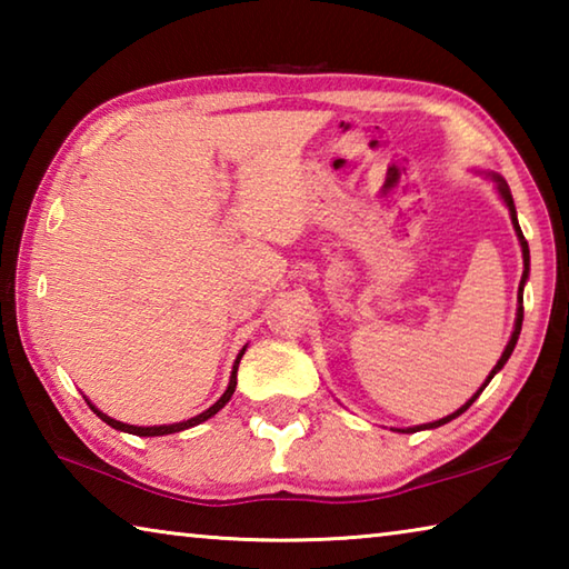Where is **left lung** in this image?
<instances>
[{"mask_svg":"<svg viewBox=\"0 0 569 569\" xmlns=\"http://www.w3.org/2000/svg\"><path fill=\"white\" fill-rule=\"evenodd\" d=\"M495 180H497V188H499V192H502V198H505V203H507V208H509V216H512V223H515V230H517V238H519V246H522V258H525V273H522V281H519V308H517V321H515V331H512V339H509V343H507V349H505V353H502V359L497 361V366L492 369V373H489L487 377V381L481 383V389L475 393V397H471L465 407L461 409H457L455 413H449V417H445V419H439V421H431V423H421V427H413V429H407V431H417V429H437V427H441V423H447V421H451V419H457L459 413H465L471 403L477 401V397L481 391H485V387L489 381H492V377L495 373L502 369V366L507 363V359L509 356H512V351H515V346H517V339H519V331H522V319H525V308H522V291H525V281H527V273H529V248H527V240H525V236H522V228H519V223H517V210H515V200H512V192H509V188H507V182L499 178V176H492ZM403 431V429H401Z\"/></svg>","mask_w":569,"mask_h":569,"instance_id":"left-lung-1","label":"left lung"}]
</instances>
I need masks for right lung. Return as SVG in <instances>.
<instances>
[{
    "mask_svg": "<svg viewBox=\"0 0 569 569\" xmlns=\"http://www.w3.org/2000/svg\"><path fill=\"white\" fill-rule=\"evenodd\" d=\"M246 353V349L238 353V359H236V363H233V373H230V383H228V389H226V393L223 397H220L213 407H210L208 411H203V413H198V417H192V419H188V421H180V423H162V427H130V423H122V421H114V419H110L108 413H102V411H98L92 407V411L98 413V417L104 421V423H110L112 429H120V431H128V435H134V437H162V435H176V431H182V429H190V427H196V423H200V421H206V419H210L213 417V413H218L220 409L226 407V403L230 401V397H233V391H236V383H238V379H236V373H238V363H240V356Z\"/></svg>",
    "mask_w": 569,
    "mask_h": 569,
    "instance_id": "add662e5",
    "label": "right lung"
}]
</instances>
